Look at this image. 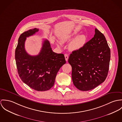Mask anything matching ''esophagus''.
Segmentation results:
<instances>
[{"instance_id":"esophagus-1","label":"esophagus","mask_w":122,"mask_h":122,"mask_svg":"<svg viewBox=\"0 0 122 122\" xmlns=\"http://www.w3.org/2000/svg\"><path fill=\"white\" fill-rule=\"evenodd\" d=\"M65 57L66 60V61H67L68 59V57H69V56H68V55L67 54H65Z\"/></svg>"}]
</instances>
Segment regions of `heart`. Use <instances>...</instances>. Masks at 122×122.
Here are the masks:
<instances>
[{
	"label": "heart",
	"mask_w": 122,
	"mask_h": 122,
	"mask_svg": "<svg viewBox=\"0 0 122 122\" xmlns=\"http://www.w3.org/2000/svg\"><path fill=\"white\" fill-rule=\"evenodd\" d=\"M79 34V32L78 30L77 29H74L72 32L62 36L60 37V40L62 42H67L71 40ZM86 41V36L83 34L80 35L70 41L68 45V48L71 51L79 50L84 47ZM58 44L59 45L61 44L60 42H58Z\"/></svg>",
	"instance_id": "heart-1"
}]
</instances>
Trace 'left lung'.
Wrapping results in <instances>:
<instances>
[{
    "instance_id": "obj_1",
    "label": "left lung",
    "mask_w": 122,
    "mask_h": 122,
    "mask_svg": "<svg viewBox=\"0 0 122 122\" xmlns=\"http://www.w3.org/2000/svg\"><path fill=\"white\" fill-rule=\"evenodd\" d=\"M110 51L105 37L97 28L93 38L68 59L74 85L81 91L92 90L105 81L108 73Z\"/></svg>"
}]
</instances>
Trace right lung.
Segmentation results:
<instances>
[{
    "label": "right lung",
    "mask_w": 122,
    "mask_h": 122,
    "mask_svg": "<svg viewBox=\"0 0 122 122\" xmlns=\"http://www.w3.org/2000/svg\"><path fill=\"white\" fill-rule=\"evenodd\" d=\"M39 29H29L20 35L15 50V58L19 75L30 88L38 91L50 89L54 85L56 74L66 64L64 55L54 52L49 41L44 40L41 51L36 56L28 54L25 49L26 38Z\"/></svg>",
    "instance_id": "add662e5"
}]
</instances>
